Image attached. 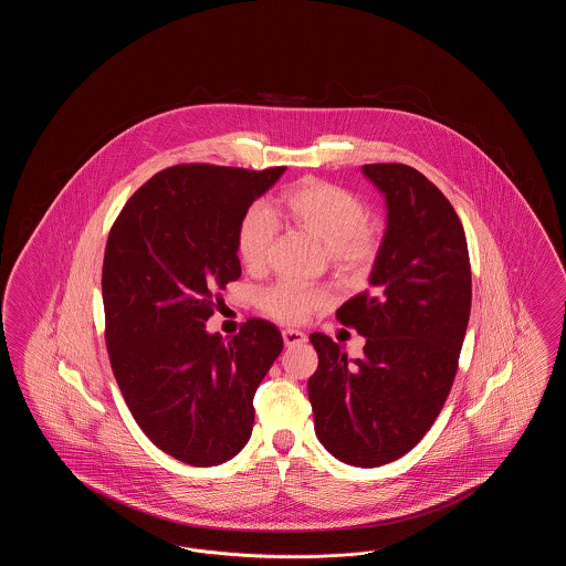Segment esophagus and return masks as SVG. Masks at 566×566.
I'll list each match as a JSON object with an SVG mask.
<instances>
[{"label": "esophagus", "mask_w": 566, "mask_h": 566, "mask_svg": "<svg viewBox=\"0 0 566 566\" xmlns=\"http://www.w3.org/2000/svg\"><path fill=\"white\" fill-rule=\"evenodd\" d=\"M282 339H284V346H298V344H305L307 342V335L303 331H296V328H286L282 331Z\"/></svg>", "instance_id": "1"}]
</instances>
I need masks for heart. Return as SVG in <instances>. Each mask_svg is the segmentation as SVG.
Returning <instances> with one entry per match:
<instances>
[{
	"label": "heart",
	"instance_id": "b5f03b06",
	"mask_svg": "<svg viewBox=\"0 0 566 566\" xmlns=\"http://www.w3.org/2000/svg\"><path fill=\"white\" fill-rule=\"evenodd\" d=\"M275 214L296 231L324 245V256L335 273L365 277L376 263L381 233L367 206L352 190L307 178L275 199ZM275 242V224L263 210H250L238 229V254L248 270L268 265ZM328 305L323 289H303L289 282L273 284L259 295V307L280 323L296 324Z\"/></svg>",
	"mask_w": 566,
	"mask_h": 566
}]
</instances>
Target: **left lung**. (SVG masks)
Listing matches in <instances>:
<instances>
[{"label":"left lung","mask_w":566,"mask_h":566,"mask_svg":"<svg viewBox=\"0 0 566 566\" xmlns=\"http://www.w3.org/2000/svg\"><path fill=\"white\" fill-rule=\"evenodd\" d=\"M386 197L388 222L371 289L337 310L365 337L348 358L312 333L318 369L307 381L324 448L371 469L407 454L431 429L457 376L471 314V265L462 222L446 195L403 163L363 165Z\"/></svg>","instance_id":"1"}]
</instances>
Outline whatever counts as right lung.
<instances>
[{
  "mask_svg": "<svg viewBox=\"0 0 566 566\" xmlns=\"http://www.w3.org/2000/svg\"><path fill=\"white\" fill-rule=\"evenodd\" d=\"M284 169L167 167L109 229L102 295L112 371L137 427L192 467L220 464L248 443L254 392L284 346L261 318L229 342L206 331L220 291L242 275L240 222Z\"/></svg>",
  "mask_w": 566,
  "mask_h": 566,
  "instance_id": "add662e5",
  "label": "right lung"
}]
</instances>
